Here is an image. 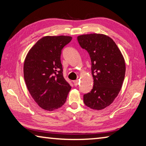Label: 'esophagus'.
Instances as JSON below:
<instances>
[{
    "label": "esophagus",
    "instance_id": "1",
    "mask_svg": "<svg viewBox=\"0 0 146 146\" xmlns=\"http://www.w3.org/2000/svg\"><path fill=\"white\" fill-rule=\"evenodd\" d=\"M73 83H74V86L76 87L78 85V80H74Z\"/></svg>",
    "mask_w": 146,
    "mask_h": 146
}]
</instances>
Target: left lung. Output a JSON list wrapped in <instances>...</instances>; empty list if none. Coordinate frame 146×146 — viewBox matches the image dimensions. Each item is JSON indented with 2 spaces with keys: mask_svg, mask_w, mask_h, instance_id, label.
<instances>
[{
  "mask_svg": "<svg viewBox=\"0 0 146 146\" xmlns=\"http://www.w3.org/2000/svg\"><path fill=\"white\" fill-rule=\"evenodd\" d=\"M77 39L89 53L94 79L91 91L84 95V102L92 109H103L113 102L122 87L126 71L124 57L113 39L104 34H84Z\"/></svg>",
  "mask_w": 146,
  "mask_h": 146,
  "instance_id": "obj_1",
  "label": "left lung"
}]
</instances>
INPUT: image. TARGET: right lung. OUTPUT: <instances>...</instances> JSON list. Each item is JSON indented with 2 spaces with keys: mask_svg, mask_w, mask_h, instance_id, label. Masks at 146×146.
I'll list each match as a JSON object with an SVG mask.
<instances>
[{
  "mask_svg": "<svg viewBox=\"0 0 146 146\" xmlns=\"http://www.w3.org/2000/svg\"><path fill=\"white\" fill-rule=\"evenodd\" d=\"M70 36H45L29 50L23 65L27 89L41 108L52 111L64 104L71 87L63 76L62 50Z\"/></svg>",
  "mask_w": 146,
  "mask_h": 146,
  "instance_id": "1",
  "label": "right lung"
}]
</instances>
